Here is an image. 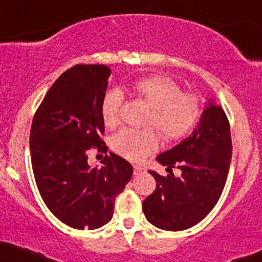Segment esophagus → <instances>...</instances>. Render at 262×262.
<instances>
[{
	"label": "esophagus",
	"mask_w": 262,
	"mask_h": 262,
	"mask_svg": "<svg viewBox=\"0 0 262 262\" xmlns=\"http://www.w3.org/2000/svg\"><path fill=\"white\" fill-rule=\"evenodd\" d=\"M146 170L144 168H142V166H138V165H134V175H140V174H145Z\"/></svg>",
	"instance_id": "1"
}]
</instances>
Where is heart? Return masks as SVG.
Returning a JSON list of instances; mask_svg holds the SVG:
<instances>
[{"mask_svg": "<svg viewBox=\"0 0 262 262\" xmlns=\"http://www.w3.org/2000/svg\"><path fill=\"white\" fill-rule=\"evenodd\" d=\"M134 92L151 108L146 124L154 126L166 142L182 139L199 122L203 105L198 96L184 93L173 79L153 76L137 80ZM124 94L119 88L105 93L102 100V118L107 126L119 122ZM114 151L132 162H142L158 149V136L153 129L124 128L112 139Z\"/></svg>", "mask_w": 262, "mask_h": 262, "instance_id": "heart-1", "label": "heart"}]
</instances>
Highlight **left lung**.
<instances>
[{
  "mask_svg": "<svg viewBox=\"0 0 262 262\" xmlns=\"http://www.w3.org/2000/svg\"><path fill=\"white\" fill-rule=\"evenodd\" d=\"M231 136L228 117L220 105L209 100L198 126L186 139L158 155L168 170L162 177L149 170L157 182L154 192L143 201L146 220L157 228L180 231L200 223L219 200L231 162Z\"/></svg>",
  "mask_w": 262,
  "mask_h": 262,
  "instance_id": "8db88e82",
  "label": "left lung"
}]
</instances>
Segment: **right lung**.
Segmentation results:
<instances>
[{
	"mask_svg": "<svg viewBox=\"0 0 262 262\" xmlns=\"http://www.w3.org/2000/svg\"><path fill=\"white\" fill-rule=\"evenodd\" d=\"M111 68L77 64L59 76L33 117L30 150L37 188L52 214L66 225L94 230L113 217L114 201L124 190L133 166L109 153L100 169L88 164L92 146L108 148L102 100Z\"/></svg>",
	"mask_w": 262,
	"mask_h": 262,
	"instance_id": "add662e5",
	"label": "right lung"
}]
</instances>
